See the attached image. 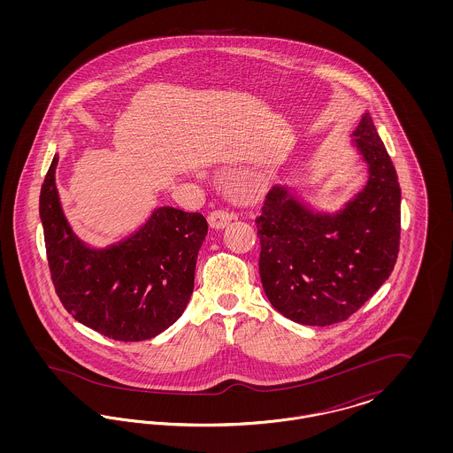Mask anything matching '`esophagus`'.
Wrapping results in <instances>:
<instances>
[{
	"label": "esophagus",
	"instance_id": "esophagus-1",
	"mask_svg": "<svg viewBox=\"0 0 453 453\" xmlns=\"http://www.w3.org/2000/svg\"><path fill=\"white\" fill-rule=\"evenodd\" d=\"M234 219H236V216H234V214H231L229 211L219 209V211L211 212V216H209V226H211L212 229L222 231V229H226V227L234 220Z\"/></svg>",
	"mask_w": 453,
	"mask_h": 453
}]
</instances>
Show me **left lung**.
Listing matches in <instances>:
<instances>
[{"mask_svg":"<svg viewBox=\"0 0 453 453\" xmlns=\"http://www.w3.org/2000/svg\"><path fill=\"white\" fill-rule=\"evenodd\" d=\"M349 146L368 176L340 209H316L292 187L275 185L257 220L263 290L294 323L345 321L388 280L397 259L401 188L368 111Z\"/></svg>","mask_w":453,"mask_h":453,"instance_id":"left-lung-1","label":"left lung"}]
</instances>
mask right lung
Instances as JSON below:
<instances>
[{"label": "right lung", "mask_w": 453, "mask_h": 453, "mask_svg": "<svg viewBox=\"0 0 453 453\" xmlns=\"http://www.w3.org/2000/svg\"><path fill=\"white\" fill-rule=\"evenodd\" d=\"M59 156L39 202L49 268L67 312L117 342H144L180 319L194 292L207 220L198 212L156 207L129 236L91 246L65 219L56 187Z\"/></svg>", "instance_id": "right-lung-1"}]
</instances>
